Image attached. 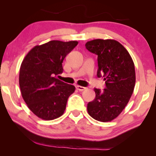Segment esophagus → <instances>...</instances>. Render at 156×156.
Instances as JSON below:
<instances>
[{"label":"esophagus","instance_id":"1","mask_svg":"<svg viewBox=\"0 0 156 156\" xmlns=\"http://www.w3.org/2000/svg\"><path fill=\"white\" fill-rule=\"evenodd\" d=\"M76 89H78V91H80V92H82V91L85 90V89H86V87H81V86H77V87H76Z\"/></svg>","mask_w":156,"mask_h":156}]
</instances>
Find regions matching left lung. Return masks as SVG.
<instances>
[{
  "mask_svg": "<svg viewBox=\"0 0 156 156\" xmlns=\"http://www.w3.org/2000/svg\"><path fill=\"white\" fill-rule=\"evenodd\" d=\"M91 53L98 55V77L105 80L103 90L94 88L95 98L87 104L93 119L110 122L125 108L133 92L136 83L134 63L122 44L114 39H94L85 44Z\"/></svg>",
  "mask_w": 156,
  "mask_h": 156,
  "instance_id": "8db88e82",
  "label": "left lung"
}]
</instances>
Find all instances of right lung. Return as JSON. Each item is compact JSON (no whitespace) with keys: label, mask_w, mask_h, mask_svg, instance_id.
Instances as JSON below:
<instances>
[{"label":"right lung","mask_w":156,"mask_h":156,"mask_svg":"<svg viewBox=\"0 0 156 156\" xmlns=\"http://www.w3.org/2000/svg\"><path fill=\"white\" fill-rule=\"evenodd\" d=\"M78 42L52 40L28 53L20 69L19 83L28 108L44 120L61 117L76 87L56 78L63 73L62 62Z\"/></svg>","instance_id":"obj_1"}]
</instances>
